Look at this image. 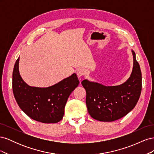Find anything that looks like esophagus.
<instances>
[{
	"label": "esophagus",
	"instance_id": "obj_1",
	"mask_svg": "<svg viewBox=\"0 0 154 154\" xmlns=\"http://www.w3.org/2000/svg\"><path fill=\"white\" fill-rule=\"evenodd\" d=\"M76 74H77L79 78H80V77L83 76L85 74V71L83 69H82V68H80V69H78L77 71H76Z\"/></svg>",
	"mask_w": 154,
	"mask_h": 154
}]
</instances>
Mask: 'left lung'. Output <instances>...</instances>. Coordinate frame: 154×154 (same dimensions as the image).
<instances>
[{"label": "left lung", "instance_id": "8db88e82", "mask_svg": "<svg viewBox=\"0 0 154 154\" xmlns=\"http://www.w3.org/2000/svg\"><path fill=\"white\" fill-rule=\"evenodd\" d=\"M133 54V69L130 78L123 84L105 86L84 80L82 82L86 90V105L90 116L100 122H114L123 118L136 105L141 95L142 74Z\"/></svg>", "mask_w": 154, "mask_h": 154}]
</instances>
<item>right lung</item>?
I'll list each match as a JSON object with an SVG mask.
<instances>
[{
    "label": "right lung",
    "mask_w": 154,
    "mask_h": 154,
    "mask_svg": "<svg viewBox=\"0 0 154 154\" xmlns=\"http://www.w3.org/2000/svg\"><path fill=\"white\" fill-rule=\"evenodd\" d=\"M18 58L13 71V92L21 110L31 119L44 123L61 121L71 92L80 83L75 73L48 87H31L20 75Z\"/></svg>",
    "instance_id": "obj_1"
}]
</instances>
